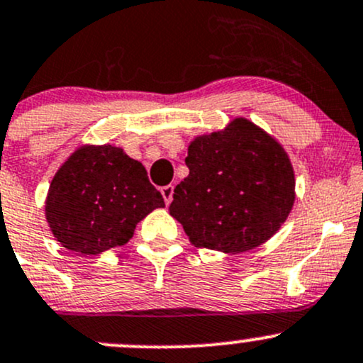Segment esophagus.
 <instances>
[{
    "label": "esophagus",
    "instance_id": "1",
    "mask_svg": "<svg viewBox=\"0 0 363 363\" xmlns=\"http://www.w3.org/2000/svg\"><path fill=\"white\" fill-rule=\"evenodd\" d=\"M160 191H162L163 200H165L167 205H170V201H172V198H174V186H172V184L163 186V188H162Z\"/></svg>",
    "mask_w": 363,
    "mask_h": 363
}]
</instances>
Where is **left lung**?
Listing matches in <instances>:
<instances>
[{
	"instance_id": "left-lung-1",
	"label": "left lung",
	"mask_w": 363,
	"mask_h": 363,
	"mask_svg": "<svg viewBox=\"0 0 363 363\" xmlns=\"http://www.w3.org/2000/svg\"><path fill=\"white\" fill-rule=\"evenodd\" d=\"M186 165L189 175L175 186L169 210L198 248L248 252L270 240L291 212L288 153L248 118L194 138Z\"/></svg>"
}]
</instances>
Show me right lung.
Masks as SVG:
<instances>
[{"label": "right lung", "mask_w": 363, "mask_h": 363, "mask_svg": "<svg viewBox=\"0 0 363 363\" xmlns=\"http://www.w3.org/2000/svg\"><path fill=\"white\" fill-rule=\"evenodd\" d=\"M163 206L141 162L117 146L86 145L55 174L45 212L63 248L98 255L125 245L138 222Z\"/></svg>", "instance_id": "add662e5"}]
</instances>
